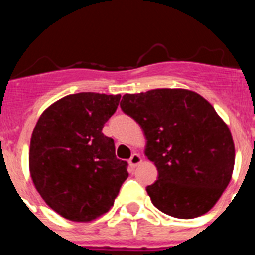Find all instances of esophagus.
Returning a JSON list of instances; mask_svg holds the SVG:
<instances>
[{
  "instance_id": "34e87169",
  "label": "esophagus",
  "mask_w": 255,
  "mask_h": 255,
  "mask_svg": "<svg viewBox=\"0 0 255 255\" xmlns=\"http://www.w3.org/2000/svg\"><path fill=\"white\" fill-rule=\"evenodd\" d=\"M141 161H143V159H141L140 155H139L138 153H134V154L130 157L129 163H130V166H131V167H136L139 163H141Z\"/></svg>"
}]
</instances>
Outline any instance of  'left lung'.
Instances as JSON below:
<instances>
[{"label":"left lung","instance_id":"obj_1","mask_svg":"<svg viewBox=\"0 0 255 255\" xmlns=\"http://www.w3.org/2000/svg\"><path fill=\"white\" fill-rule=\"evenodd\" d=\"M120 107L143 129L145 155L158 171L152 203L176 218H195L217 203L233 176L235 145L213 106L188 89L125 94Z\"/></svg>","mask_w":255,"mask_h":255}]
</instances>
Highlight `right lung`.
Returning a JSON list of instances; mask_svg holds the SVG:
<instances>
[{
    "label": "right lung",
    "mask_w": 255,
    "mask_h": 255,
    "mask_svg": "<svg viewBox=\"0 0 255 255\" xmlns=\"http://www.w3.org/2000/svg\"><path fill=\"white\" fill-rule=\"evenodd\" d=\"M120 98L69 94L38 119L29 149L30 176L44 202L66 220L89 222L105 215L129 176L128 163L116 158L114 139L102 132Z\"/></svg>",
    "instance_id": "obj_1"
}]
</instances>
